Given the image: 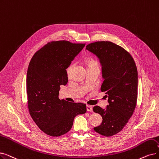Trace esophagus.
<instances>
[{
    "mask_svg": "<svg viewBox=\"0 0 159 159\" xmlns=\"http://www.w3.org/2000/svg\"><path fill=\"white\" fill-rule=\"evenodd\" d=\"M86 110L88 112H92L93 111V108L90 105H86Z\"/></svg>",
    "mask_w": 159,
    "mask_h": 159,
    "instance_id": "obj_1",
    "label": "esophagus"
}]
</instances>
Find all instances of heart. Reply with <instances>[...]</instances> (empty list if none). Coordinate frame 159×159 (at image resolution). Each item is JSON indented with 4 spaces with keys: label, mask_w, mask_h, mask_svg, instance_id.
Segmentation results:
<instances>
[{
    "label": "heart",
    "mask_w": 159,
    "mask_h": 159,
    "mask_svg": "<svg viewBox=\"0 0 159 159\" xmlns=\"http://www.w3.org/2000/svg\"><path fill=\"white\" fill-rule=\"evenodd\" d=\"M84 64L86 67L87 70H92V69H95V68H98L99 69V66L98 61H97L91 58H87L84 60ZM72 68H73V65L71 64L69 66V67L67 68L66 70V73L67 75H70L71 71H72Z\"/></svg>",
    "instance_id": "heart-1"
}]
</instances>
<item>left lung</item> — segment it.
<instances>
[{"label": "left lung", "instance_id": "8db88e82", "mask_svg": "<svg viewBox=\"0 0 159 159\" xmlns=\"http://www.w3.org/2000/svg\"><path fill=\"white\" fill-rule=\"evenodd\" d=\"M86 49L99 59L104 79L101 91L108 97V105L103 109L99 106L93 112L102 118L98 133L111 136L126 125L135 109L138 95V71L131 55L121 47L110 41H97L88 44Z\"/></svg>", "mask_w": 159, "mask_h": 159}]
</instances>
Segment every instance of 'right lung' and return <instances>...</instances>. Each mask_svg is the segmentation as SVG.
<instances>
[{
    "label": "right lung",
    "instance_id": "1",
    "mask_svg": "<svg viewBox=\"0 0 159 159\" xmlns=\"http://www.w3.org/2000/svg\"><path fill=\"white\" fill-rule=\"evenodd\" d=\"M85 44L67 41L48 43L32 57L26 76V92L30 114L45 134L59 136L73 126L75 116L86 112L81 102L58 98L61 85L68 82L66 69Z\"/></svg>",
    "mask_w": 159,
    "mask_h": 159
}]
</instances>
